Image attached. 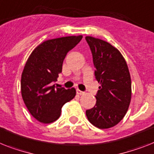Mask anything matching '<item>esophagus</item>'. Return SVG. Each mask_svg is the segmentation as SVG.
<instances>
[{
    "mask_svg": "<svg viewBox=\"0 0 154 154\" xmlns=\"http://www.w3.org/2000/svg\"><path fill=\"white\" fill-rule=\"evenodd\" d=\"M76 93H77V94H79V95L84 94V92H83V91H81L80 90H79V89H77V90H76Z\"/></svg>",
    "mask_w": 154,
    "mask_h": 154,
    "instance_id": "34e87169",
    "label": "esophagus"
}]
</instances>
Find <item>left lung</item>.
<instances>
[{"label": "left lung", "mask_w": 154, "mask_h": 154, "mask_svg": "<svg viewBox=\"0 0 154 154\" xmlns=\"http://www.w3.org/2000/svg\"><path fill=\"white\" fill-rule=\"evenodd\" d=\"M86 40L91 48L95 78L101 84L94 107L86 111L91 124L100 129L112 128L127 113L131 99V80L128 64L116 48L91 36Z\"/></svg>", "instance_id": "8db88e82"}]
</instances>
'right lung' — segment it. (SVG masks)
Segmentation results:
<instances>
[{"label":"right lung","instance_id":"right-lung-1","mask_svg":"<svg viewBox=\"0 0 154 154\" xmlns=\"http://www.w3.org/2000/svg\"><path fill=\"white\" fill-rule=\"evenodd\" d=\"M82 38V35H79L45 41L33 50L26 60L21 76V94L30 113L41 123L56 121L62 106L75 96V88H56L53 82L62 72L67 53Z\"/></svg>","mask_w":154,"mask_h":154}]
</instances>
